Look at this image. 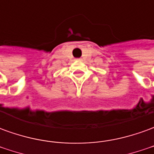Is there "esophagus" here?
<instances>
[{
	"instance_id": "obj_1",
	"label": "esophagus",
	"mask_w": 154,
	"mask_h": 154,
	"mask_svg": "<svg viewBox=\"0 0 154 154\" xmlns=\"http://www.w3.org/2000/svg\"><path fill=\"white\" fill-rule=\"evenodd\" d=\"M77 60H78V61H81V59H80V58H78V59H77Z\"/></svg>"
}]
</instances>
